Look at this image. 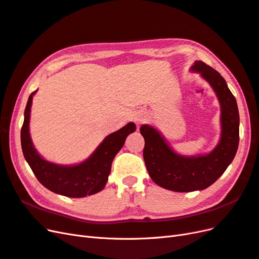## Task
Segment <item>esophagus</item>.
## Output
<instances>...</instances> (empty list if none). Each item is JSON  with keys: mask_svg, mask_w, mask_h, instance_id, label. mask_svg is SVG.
<instances>
[{"mask_svg": "<svg viewBox=\"0 0 259 259\" xmlns=\"http://www.w3.org/2000/svg\"><path fill=\"white\" fill-rule=\"evenodd\" d=\"M134 120H135V122L137 123V125H140V124L144 122L145 117L143 116V114H137V115H135Z\"/></svg>", "mask_w": 259, "mask_h": 259, "instance_id": "34e87169", "label": "esophagus"}]
</instances>
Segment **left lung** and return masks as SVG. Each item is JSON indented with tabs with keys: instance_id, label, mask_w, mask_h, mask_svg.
I'll return each mask as SVG.
<instances>
[{
	"instance_id": "obj_1",
	"label": "left lung",
	"mask_w": 259,
	"mask_h": 259,
	"mask_svg": "<svg viewBox=\"0 0 259 259\" xmlns=\"http://www.w3.org/2000/svg\"><path fill=\"white\" fill-rule=\"evenodd\" d=\"M192 69L202 73L215 90L221 105L223 134L216 149L197 157L176 154L159 132L143 124V157L152 180L159 187L175 192L204 190L215 182L231 164L239 146V110L234 95L220 73L204 62H195Z\"/></svg>"
}]
</instances>
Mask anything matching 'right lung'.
Returning <instances> with one entry per match:
<instances>
[{
    "label": "right lung",
    "mask_w": 259,
    "mask_h": 259,
    "mask_svg": "<svg viewBox=\"0 0 259 259\" xmlns=\"http://www.w3.org/2000/svg\"><path fill=\"white\" fill-rule=\"evenodd\" d=\"M32 92L25 109V119L20 131L21 149L36 179L42 186L54 193L68 197H84L98 193L105 187L112 162L120 151L125 138L136 131V124L130 122L123 128L105 138L92 156L76 166H58L44 160L36 153L29 135V118Z\"/></svg>",
    "instance_id": "obj_1"
}]
</instances>
